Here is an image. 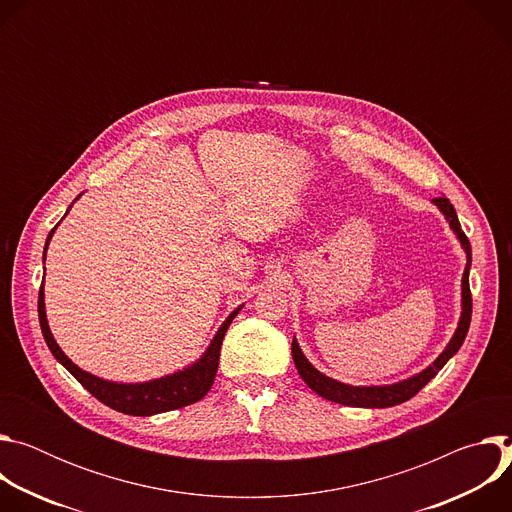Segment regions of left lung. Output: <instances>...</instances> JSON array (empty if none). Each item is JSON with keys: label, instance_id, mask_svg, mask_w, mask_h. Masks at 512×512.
<instances>
[{"label": "left lung", "instance_id": "8db88e82", "mask_svg": "<svg viewBox=\"0 0 512 512\" xmlns=\"http://www.w3.org/2000/svg\"><path fill=\"white\" fill-rule=\"evenodd\" d=\"M440 212L446 216V221L450 223V229L454 231V235L458 237L464 253H466V267H464V275H462V314H460V322L458 328L452 336V340L448 342V346L442 350V354L437 356L429 367H425L421 373L403 379L399 383L393 385H346L340 383L336 379L326 377L324 373H320L314 364L306 358V354L302 352L296 336L294 342H291V356H294L296 369L300 373V377L304 379V383L318 393L320 397L340 403V405H350V407H369V409H383V407H393L399 403L409 401L413 395H417L437 373L444 369V364L460 350V346L464 344V338L468 334L470 328V318H472V294H470V265H472V249H470V241L464 235L456 208L452 206V202L446 196H437L431 200Z\"/></svg>", "mask_w": 512, "mask_h": 512}]
</instances>
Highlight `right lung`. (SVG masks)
I'll return each instance as SVG.
<instances>
[{
    "instance_id": "obj_1",
    "label": "right lung",
    "mask_w": 512,
    "mask_h": 512,
    "mask_svg": "<svg viewBox=\"0 0 512 512\" xmlns=\"http://www.w3.org/2000/svg\"><path fill=\"white\" fill-rule=\"evenodd\" d=\"M81 196H77L75 200H79ZM72 206V204H70ZM68 206V210H70ZM66 210V212H68ZM58 227V225H56ZM56 227L50 231L46 245H44V261H46V249L48 243L56 231ZM243 306H239L237 310H233L229 314V318L221 324V328L216 330L214 338L210 340L208 348L202 352V356L192 362L190 367L154 379V381H145V383H113V381H105L101 377H95L83 369H79L75 362H72L62 348L56 344L48 320H46V306H44V283L40 287V296H38V318H40V328L44 334V340L50 348V352L54 354V358L62 364V367L75 377L93 397H97L101 403H105L107 407L127 413V415H156V413H164V411H172V409H180L186 405H192L196 401H200L212 387L214 377H216V369H218V356H221V346H223V338L231 326V322L235 320V316L241 312Z\"/></svg>"
}]
</instances>
